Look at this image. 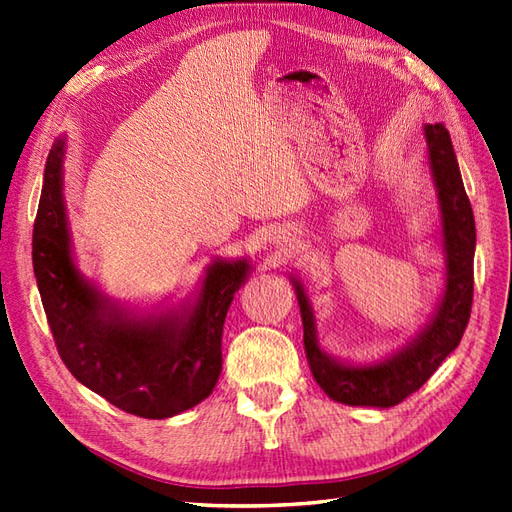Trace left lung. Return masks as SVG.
I'll return each mask as SVG.
<instances>
[{
    "mask_svg": "<svg viewBox=\"0 0 512 512\" xmlns=\"http://www.w3.org/2000/svg\"><path fill=\"white\" fill-rule=\"evenodd\" d=\"M429 163L442 206L446 248V291L435 319L401 354L375 367H345L321 352L315 339L311 306L298 283L296 294L304 326V349L315 382L330 399L345 405L392 407L414 394L461 343L474 300L476 225L457 156L444 124H427Z\"/></svg>",
    "mask_w": 512,
    "mask_h": 512,
    "instance_id": "obj_1",
    "label": "left lung"
}]
</instances>
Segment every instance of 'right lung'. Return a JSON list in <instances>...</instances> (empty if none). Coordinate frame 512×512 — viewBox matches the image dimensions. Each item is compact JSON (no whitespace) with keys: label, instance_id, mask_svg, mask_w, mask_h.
Returning a JSON list of instances; mask_svg holds the SVG:
<instances>
[{"label":"right lung","instance_id":"right-lung-1","mask_svg":"<svg viewBox=\"0 0 512 512\" xmlns=\"http://www.w3.org/2000/svg\"><path fill=\"white\" fill-rule=\"evenodd\" d=\"M62 158L64 141H57L47 158L32 238L36 283L60 358L83 386L122 412L169 418L191 410L210 397L221 375L223 324L248 266L214 264L186 321L128 319L107 309L72 264Z\"/></svg>","mask_w":512,"mask_h":512}]
</instances>
